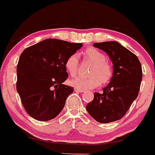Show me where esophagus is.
Segmentation results:
<instances>
[{
  "label": "esophagus",
  "instance_id": "1",
  "mask_svg": "<svg viewBox=\"0 0 155 155\" xmlns=\"http://www.w3.org/2000/svg\"><path fill=\"white\" fill-rule=\"evenodd\" d=\"M74 91H75V92H83V90H81V89H80V88H78V87H74Z\"/></svg>",
  "mask_w": 155,
  "mask_h": 155
}]
</instances>
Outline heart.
<instances>
[{"label":"heart","mask_w":155,"mask_h":155,"mask_svg":"<svg viewBox=\"0 0 155 155\" xmlns=\"http://www.w3.org/2000/svg\"><path fill=\"white\" fill-rule=\"evenodd\" d=\"M83 56L86 60L93 63L88 78L78 77L70 81V85L81 90H89L109 83L114 76V68L106 60V54L95 47L85 49ZM64 68L72 77L78 74L79 68V56L77 53L70 54L64 62Z\"/></svg>","instance_id":"obj_1"}]
</instances>
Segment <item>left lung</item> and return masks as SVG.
Here are the masks:
<instances>
[{
  "mask_svg": "<svg viewBox=\"0 0 155 155\" xmlns=\"http://www.w3.org/2000/svg\"><path fill=\"white\" fill-rule=\"evenodd\" d=\"M107 53L114 64V76L102 94L94 93L86 109L95 121L110 123L123 118L137 98L142 80L138 57L117 41L95 43Z\"/></svg>",
  "mask_w": 155,
  "mask_h": 155,
  "instance_id": "1",
  "label": "left lung"
}]
</instances>
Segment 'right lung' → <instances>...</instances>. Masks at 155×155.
Wrapping results in <instances>:
<instances>
[{
    "instance_id": "right-lung-1",
    "label": "right lung",
    "mask_w": 155,
    "mask_h": 155,
    "mask_svg": "<svg viewBox=\"0 0 155 155\" xmlns=\"http://www.w3.org/2000/svg\"><path fill=\"white\" fill-rule=\"evenodd\" d=\"M82 46L47 39L23 51L17 64L16 90L24 109L32 118L47 121L62 111L74 91L62 84L68 78L64 62Z\"/></svg>"
}]
</instances>
